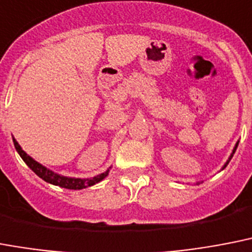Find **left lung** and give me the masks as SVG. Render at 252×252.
I'll use <instances>...</instances> for the list:
<instances>
[{
  "label": "left lung",
  "mask_w": 252,
  "mask_h": 252,
  "mask_svg": "<svg viewBox=\"0 0 252 252\" xmlns=\"http://www.w3.org/2000/svg\"><path fill=\"white\" fill-rule=\"evenodd\" d=\"M238 143H239V142H237V143H235V146H234V148H233V151H231L230 156H229V158H228V160H226V162H225V164L222 165V168H221V170H222V169H225V168H226V165L229 164V161L231 160V158H233V155H234L235 150H237V147H238ZM196 183H198V185H199V182H196Z\"/></svg>",
  "instance_id": "8db88e82"
}]
</instances>
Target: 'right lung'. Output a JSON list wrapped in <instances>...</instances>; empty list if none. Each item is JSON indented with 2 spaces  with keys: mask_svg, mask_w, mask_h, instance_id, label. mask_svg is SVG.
<instances>
[{
  "mask_svg": "<svg viewBox=\"0 0 252 252\" xmlns=\"http://www.w3.org/2000/svg\"><path fill=\"white\" fill-rule=\"evenodd\" d=\"M13 142H14L15 150H17V152L22 158V160L28 165V168L31 169L36 176H39L41 180L50 183V185H54V186L63 187V189H69V190H82V189L94 186V185H96V183L101 182V181L104 180L108 174H109L110 169H112V166H109V168L106 169L104 173H100V174L91 177V178H75V177L62 176V174H58V173L50 170L49 168L44 166L43 164H40V162H37L36 160H33L30 155L26 154V152L22 150V147L19 146V143L15 140L14 136H13Z\"/></svg>",
  "mask_w": 252,
  "mask_h": 252,
  "instance_id": "add662e5",
  "label": "right lung"
}]
</instances>
